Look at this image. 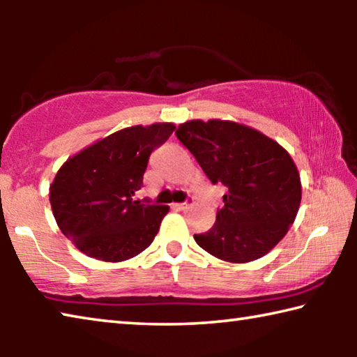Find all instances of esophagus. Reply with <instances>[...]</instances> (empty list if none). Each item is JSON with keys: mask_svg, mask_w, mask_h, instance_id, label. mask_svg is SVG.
I'll list each match as a JSON object with an SVG mask.
<instances>
[{"mask_svg": "<svg viewBox=\"0 0 357 357\" xmlns=\"http://www.w3.org/2000/svg\"><path fill=\"white\" fill-rule=\"evenodd\" d=\"M189 206H190L189 203H174V204H173V208H176V209H179V211H184V209H187Z\"/></svg>", "mask_w": 357, "mask_h": 357, "instance_id": "34e87169", "label": "esophagus"}]
</instances>
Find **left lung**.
Returning <instances> with one entry per match:
<instances>
[{
	"mask_svg": "<svg viewBox=\"0 0 357 357\" xmlns=\"http://www.w3.org/2000/svg\"><path fill=\"white\" fill-rule=\"evenodd\" d=\"M176 137L213 184L227 187L209 231L193 234L202 249L229 263H249L280 243L299 211L298 167L285 148L249 126L192 119Z\"/></svg>",
	"mask_w": 357,
	"mask_h": 357,
	"instance_id": "1",
	"label": "left lung"
}]
</instances>
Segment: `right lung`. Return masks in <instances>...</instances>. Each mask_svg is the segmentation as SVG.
I'll return each instance as SVG.
<instances>
[{"label": "right lung", "instance_id": "1", "mask_svg": "<svg viewBox=\"0 0 357 357\" xmlns=\"http://www.w3.org/2000/svg\"><path fill=\"white\" fill-rule=\"evenodd\" d=\"M176 126H130L69 157L50 185L53 215L84 255L126 261L153 243L168 206L135 200L151 153Z\"/></svg>", "mask_w": 357, "mask_h": 357}]
</instances>
